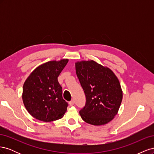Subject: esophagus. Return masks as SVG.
Instances as JSON below:
<instances>
[{
  "label": "esophagus",
  "mask_w": 154,
  "mask_h": 154,
  "mask_svg": "<svg viewBox=\"0 0 154 154\" xmlns=\"http://www.w3.org/2000/svg\"><path fill=\"white\" fill-rule=\"evenodd\" d=\"M74 104V101L73 100H71V101H69V105L70 106H73Z\"/></svg>",
  "instance_id": "esophagus-1"
}]
</instances>
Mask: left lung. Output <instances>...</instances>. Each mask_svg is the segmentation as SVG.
<instances>
[{
    "mask_svg": "<svg viewBox=\"0 0 154 154\" xmlns=\"http://www.w3.org/2000/svg\"><path fill=\"white\" fill-rule=\"evenodd\" d=\"M75 65L86 97L85 105L80 111L82 119L93 125L110 122L117 114L123 98L118 78L110 69L93 60Z\"/></svg>",
    "mask_w": 154,
    "mask_h": 154,
    "instance_id": "obj_1",
    "label": "left lung"
}]
</instances>
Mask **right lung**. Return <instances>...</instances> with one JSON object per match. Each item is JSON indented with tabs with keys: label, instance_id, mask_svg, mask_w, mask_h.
<instances>
[{
	"label": "right lung",
	"instance_id": "1",
	"mask_svg": "<svg viewBox=\"0 0 154 154\" xmlns=\"http://www.w3.org/2000/svg\"><path fill=\"white\" fill-rule=\"evenodd\" d=\"M67 62V59H63L45 63L27 78L23 86L22 100L32 117L49 122L61 119L66 113L68 103L63 99L58 77Z\"/></svg>",
	"mask_w": 154,
	"mask_h": 154
}]
</instances>
